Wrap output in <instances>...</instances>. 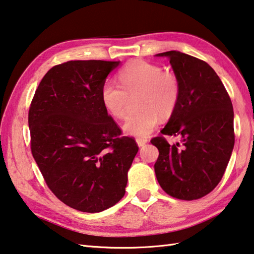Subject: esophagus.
<instances>
[{"label": "esophagus", "mask_w": 254, "mask_h": 254, "mask_svg": "<svg viewBox=\"0 0 254 254\" xmlns=\"http://www.w3.org/2000/svg\"><path fill=\"white\" fill-rule=\"evenodd\" d=\"M136 143H137V145L142 147V146H144L146 144L147 140H145V139H136Z\"/></svg>", "instance_id": "obj_1"}]
</instances>
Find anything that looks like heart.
<instances>
[{
    "label": "heart",
    "instance_id": "heart-1",
    "mask_svg": "<svg viewBox=\"0 0 254 254\" xmlns=\"http://www.w3.org/2000/svg\"><path fill=\"white\" fill-rule=\"evenodd\" d=\"M120 86L113 81H105L101 87V101L113 117H124L128 95L137 96L139 111L128 114L123 123L127 135L149 136L158 126L160 117L169 118L178 107L180 82L171 72H165L156 64L134 60L119 73Z\"/></svg>",
    "mask_w": 254,
    "mask_h": 254
}]
</instances>
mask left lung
I'll use <instances>...</instances> for the list:
<instances>
[{
  "instance_id": "left-lung-1",
  "label": "left lung",
  "mask_w": 254,
  "mask_h": 254,
  "mask_svg": "<svg viewBox=\"0 0 254 254\" xmlns=\"http://www.w3.org/2000/svg\"><path fill=\"white\" fill-rule=\"evenodd\" d=\"M180 82V100L161 133L181 137L170 145L163 136L151 140L158 147L154 171L161 188L180 200H196L218 186L234 146L233 107L227 90L206 62L168 51Z\"/></svg>"
}]
</instances>
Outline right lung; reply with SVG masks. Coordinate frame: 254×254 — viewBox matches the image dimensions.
Listing matches in <instances>:
<instances>
[{"mask_svg":"<svg viewBox=\"0 0 254 254\" xmlns=\"http://www.w3.org/2000/svg\"><path fill=\"white\" fill-rule=\"evenodd\" d=\"M120 61H68L53 66L29 111L31 150L50 190L63 203L89 213L122 199L139 151L101 101V87Z\"/></svg>","mask_w":254,"mask_h":254,"instance_id":"obj_1","label":"right lung"}]
</instances>
